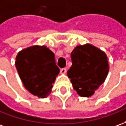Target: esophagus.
Listing matches in <instances>:
<instances>
[{"label": "esophagus", "mask_w": 126, "mask_h": 126, "mask_svg": "<svg viewBox=\"0 0 126 126\" xmlns=\"http://www.w3.org/2000/svg\"><path fill=\"white\" fill-rule=\"evenodd\" d=\"M61 73L62 74H65L66 73V71H67V69L66 68H62L61 69Z\"/></svg>", "instance_id": "esophagus-1"}]
</instances>
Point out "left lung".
<instances>
[{
  "label": "left lung",
  "instance_id": "1",
  "mask_svg": "<svg viewBox=\"0 0 126 126\" xmlns=\"http://www.w3.org/2000/svg\"><path fill=\"white\" fill-rule=\"evenodd\" d=\"M72 65L67 71L74 90L90 97L105 82L109 66L105 52L92 44L77 46L71 53Z\"/></svg>",
  "mask_w": 126,
  "mask_h": 126
}]
</instances>
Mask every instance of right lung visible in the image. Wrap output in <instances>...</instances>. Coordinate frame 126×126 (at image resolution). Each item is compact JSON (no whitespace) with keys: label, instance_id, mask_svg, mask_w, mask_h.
I'll use <instances>...</instances> for the list:
<instances>
[{"label":"right lung","instance_id":"right-lung-1","mask_svg":"<svg viewBox=\"0 0 126 126\" xmlns=\"http://www.w3.org/2000/svg\"><path fill=\"white\" fill-rule=\"evenodd\" d=\"M15 67L23 86L38 97H47L59 74L55 55L45 46H32L18 52Z\"/></svg>","mask_w":126,"mask_h":126}]
</instances>
